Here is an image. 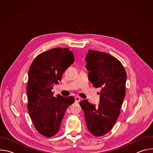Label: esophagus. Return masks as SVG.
<instances>
[{
  "label": "esophagus",
  "instance_id": "1",
  "mask_svg": "<svg viewBox=\"0 0 153 153\" xmlns=\"http://www.w3.org/2000/svg\"><path fill=\"white\" fill-rule=\"evenodd\" d=\"M80 101V99L79 97H75V102L76 103H79Z\"/></svg>",
  "mask_w": 153,
  "mask_h": 153
}]
</instances>
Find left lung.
<instances>
[{"instance_id": "left-lung-1", "label": "left lung", "mask_w": 153, "mask_h": 153, "mask_svg": "<svg viewBox=\"0 0 153 153\" xmlns=\"http://www.w3.org/2000/svg\"><path fill=\"white\" fill-rule=\"evenodd\" d=\"M85 60L89 80L100 88L97 106L87 100H81L89 131L100 137L108 133L116 123L125 95L126 73L122 63L108 53L89 50Z\"/></svg>"}]
</instances>
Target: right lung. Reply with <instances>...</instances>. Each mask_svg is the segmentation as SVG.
<instances>
[{
    "label": "right lung",
    "mask_w": 153,
    "mask_h": 153,
    "mask_svg": "<svg viewBox=\"0 0 153 153\" xmlns=\"http://www.w3.org/2000/svg\"><path fill=\"white\" fill-rule=\"evenodd\" d=\"M69 48H55L39 54L31 64L27 87L28 110L35 128L42 136L51 137L59 131L73 96H53V86L74 62Z\"/></svg>",
    "instance_id": "add662e5"
}]
</instances>
